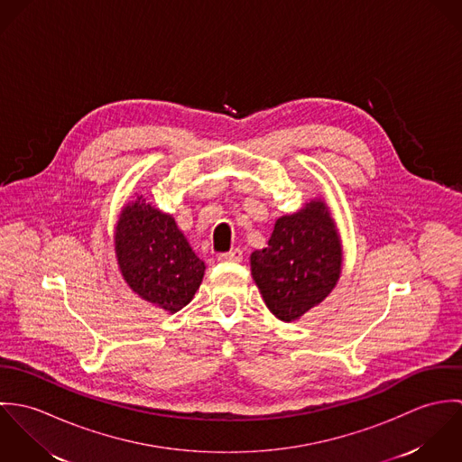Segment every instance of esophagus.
I'll list each match as a JSON object with an SVG mask.
<instances>
[{
  "label": "esophagus",
  "mask_w": 462,
  "mask_h": 462,
  "mask_svg": "<svg viewBox=\"0 0 462 462\" xmlns=\"http://www.w3.org/2000/svg\"><path fill=\"white\" fill-rule=\"evenodd\" d=\"M244 260V251L242 249H233L229 253H222L218 256V262L222 263H240Z\"/></svg>",
  "instance_id": "obj_1"
}]
</instances>
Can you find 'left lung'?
<instances>
[{"instance_id": "8db88e82", "label": "left lung", "mask_w": 462, "mask_h": 462, "mask_svg": "<svg viewBox=\"0 0 462 462\" xmlns=\"http://www.w3.org/2000/svg\"><path fill=\"white\" fill-rule=\"evenodd\" d=\"M253 277L266 308L291 322L320 304L341 272V245L322 200L277 218L268 247L251 256Z\"/></svg>"}]
</instances>
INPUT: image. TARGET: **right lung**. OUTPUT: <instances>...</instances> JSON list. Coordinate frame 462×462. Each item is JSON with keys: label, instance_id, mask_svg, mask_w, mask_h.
Here are the masks:
<instances>
[{"label": "right lung", "instance_id": "1", "mask_svg": "<svg viewBox=\"0 0 462 462\" xmlns=\"http://www.w3.org/2000/svg\"><path fill=\"white\" fill-rule=\"evenodd\" d=\"M116 253L133 291L169 313L194 299L206 268L174 218L142 196L121 213Z\"/></svg>", "mask_w": 462, "mask_h": 462}]
</instances>
